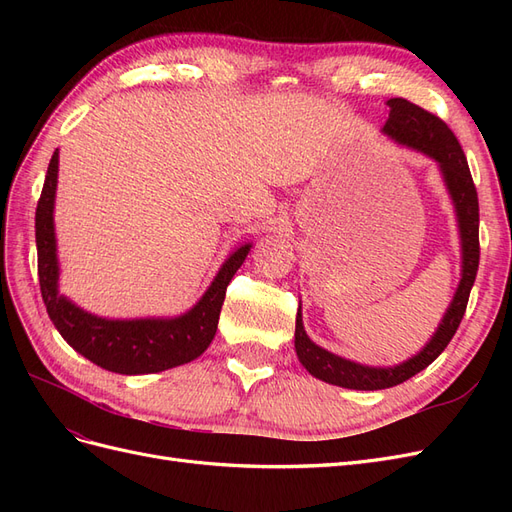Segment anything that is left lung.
<instances>
[{
	"label": "left lung",
	"mask_w": 512,
	"mask_h": 512,
	"mask_svg": "<svg viewBox=\"0 0 512 512\" xmlns=\"http://www.w3.org/2000/svg\"><path fill=\"white\" fill-rule=\"evenodd\" d=\"M386 106H389V119H386L382 132L397 145L425 153V156L431 158L440 168L448 196H451L455 207L461 245V277L453 294V301L446 307L436 333L431 335L429 342L418 350L412 359L393 367H371L354 363L350 359H344V356H337L314 344L305 333L299 303L297 329H294V350H297L301 365L322 382L354 391L391 389V386L410 380L418 371H423L438 359L442 350L453 339L463 314H466L480 258L478 196L468 168V160L463 156V149L455 134L448 130L442 119L427 113L425 108L416 106L404 98H391L386 102Z\"/></svg>",
	"instance_id": "left-lung-1"
}]
</instances>
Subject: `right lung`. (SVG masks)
<instances>
[{"mask_svg":"<svg viewBox=\"0 0 512 512\" xmlns=\"http://www.w3.org/2000/svg\"><path fill=\"white\" fill-rule=\"evenodd\" d=\"M57 173L59 149H55L49 162L36 209L40 292L59 335L91 363L123 376L158 374L198 359L213 342L226 286L250 254L252 243H243L230 252L203 297L181 316L113 320L89 314L59 294V258L53 220Z\"/></svg>","mask_w":512,"mask_h":512,"instance_id":"add662e5","label":"right lung"}]
</instances>
